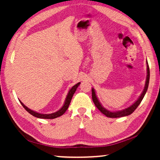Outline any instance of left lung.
<instances>
[{
  "label": "left lung",
  "mask_w": 160,
  "mask_h": 160,
  "mask_svg": "<svg viewBox=\"0 0 160 160\" xmlns=\"http://www.w3.org/2000/svg\"><path fill=\"white\" fill-rule=\"evenodd\" d=\"M146 63H147V78H146L144 90H143L142 92L141 93V94H140V96L138 97V99L136 101L133 103V104H131L130 107L126 108V109L120 110V111H116V112H111V111H109L108 109H105L99 101V99L97 97V94L95 93V90H94V89L92 88V97L93 102L94 103V104H95V106L97 107V109H98L100 112L103 113V114H104L105 116H107V117H109V118H119V117H123V116H126L131 114V113L133 112L135 109H136V108L139 106L140 102H142L143 97H144L146 92L148 90L149 81H150V68H149L148 61H146Z\"/></svg>",
  "instance_id": "left-lung-1"
}]
</instances>
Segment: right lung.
Wrapping results in <instances>:
<instances>
[{
  "mask_svg": "<svg viewBox=\"0 0 160 160\" xmlns=\"http://www.w3.org/2000/svg\"><path fill=\"white\" fill-rule=\"evenodd\" d=\"M80 82H78L76 84V85H75L74 86L72 87V88L70 89L68 92V94H67V97L66 98V100H65V102L63 105V107H62L58 111H57V112L52 113H38L37 112H34V111L31 110L30 109H29L28 107H27L25 105L20 101V102L21 103V104L22 105V107L26 109L27 112H28L29 113H30V114L35 116V117L39 118H46V119L56 118L57 117H59V116H62L65 112H66V110L68 109V107H69L70 103V102H71L72 97V96H73V94L75 92V91H76L78 87L80 85Z\"/></svg>",
  "mask_w": 160,
  "mask_h": 160,
  "instance_id": "obj_1",
  "label": "right lung"
}]
</instances>
